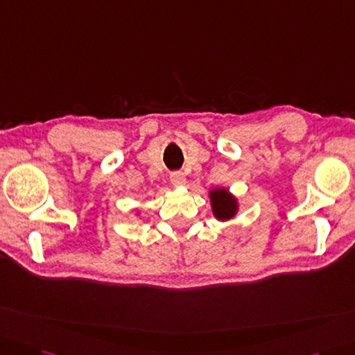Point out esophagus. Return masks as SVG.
I'll return each mask as SVG.
<instances>
[{
    "instance_id": "esophagus-1",
    "label": "esophagus",
    "mask_w": 355,
    "mask_h": 355,
    "mask_svg": "<svg viewBox=\"0 0 355 355\" xmlns=\"http://www.w3.org/2000/svg\"><path fill=\"white\" fill-rule=\"evenodd\" d=\"M170 181L174 187H181L185 184V174L182 171H173L170 174Z\"/></svg>"
}]
</instances>
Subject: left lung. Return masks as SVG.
I'll return each mask as SVG.
<instances>
[{
    "label": "left lung",
    "mask_w": 355,
    "mask_h": 355,
    "mask_svg": "<svg viewBox=\"0 0 355 355\" xmlns=\"http://www.w3.org/2000/svg\"><path fill=\"white\" fill-rule=\"evenodd\" d=\"M210 200H212V209L214 215L218 220H229L232 218L237 212V201L234 200V196L229 195V191L225 189L214 190L210 193Z\"/></svg>",
    "instance_id": "8db88e82"
}]
</instances>
